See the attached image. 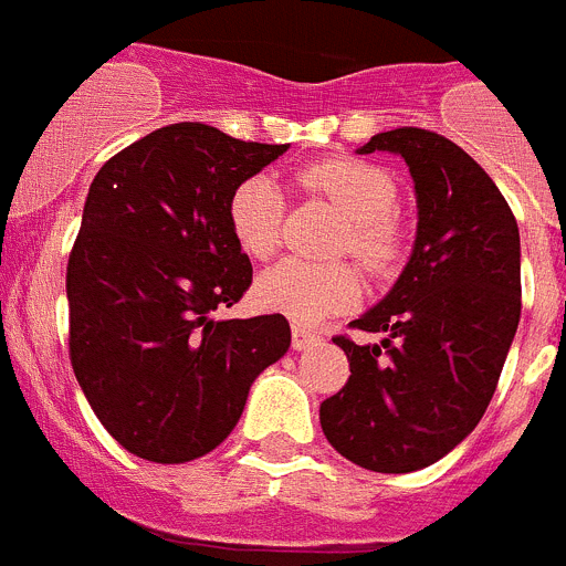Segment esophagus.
<instances>
[{"label": "esophagus", "mask_w": 566, "mask_h": 566, "mask_svg": "<svg viewBox=\"0 0 566 566\" xmlns=\"http://www.w3.org/2000/svg\"><path fill=\"white\" fill-rule=\"evenodd\" d=\"M314 343H319V334L312 332V328L306 326H292V345L297 348V352H306V348H312Z\"/></svg>", "instance_id": "obj_1"}]
</instances>
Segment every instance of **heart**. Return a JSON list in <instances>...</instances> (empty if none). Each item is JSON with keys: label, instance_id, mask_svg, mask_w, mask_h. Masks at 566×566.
I'll list each match as a JSON object with an SVG mask.
<instances>
[{"label": "heart", "instance_id": "heart-1", "mask_svg": "<svg viewBox=\"0 0 566 566\" xmlns=\"http://www.w3.org/2000/svg\"><path fill=\"white\" fill-rule=\"evenodd\" d=\"M297 184L345 214L337 252H352L371 274L394 269L402 254V227L394 218L397 184L391 175L359 158H323L300 169ZM227 218L240 252L263 260L280 247L286 198L269 175H252L234 187ZM254 297L266 312L294 323H319L357 303L359 280L348 263L286 258L260 274Z\"/></svg>", "mask_w": 566, "mask_h": 566}]
</instances>
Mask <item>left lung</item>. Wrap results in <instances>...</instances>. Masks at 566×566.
<instances>
[{
    "label": "left lung",
    "instance_id": "left-lung-1",
    "mask_svg": "<svg viewBox=\"0 0 566 566\" xmlns=\"http://www.w3.org/2000/svg\"><path fill=\"white\" fill-rule=\"evenodd\" d=\"M402 155L417 192V240L394 289L334 337L352 377L319 405L337 453L377 473L439 462L479 424L522 317V243L504 195L462 147L419 127L359 147Z\"/></svg>",
    "mask_w": 566,
    "mask_h": 566
}]
</instances>
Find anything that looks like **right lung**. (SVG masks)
Instances as JSON below:
<instances>
[{
    "mask_svg": "<svg viewBox=\"0 0 566 566\" xmlns=\"http://www.w3.org/2000/svg\"><path fill=\"white\" fill-rule=\"evenodd\" d=\"M286 149L181 122L113 155L90 184L67 260L70 363L135 457L181 464L214 451L292 345L283 314L214 319L252 286L229 198Z\"/></svg>",
    "mask_w": 566,
    "mask_h": 566,
    "instance_id": "1",
    "label": "right lung"
}]
</instances>
